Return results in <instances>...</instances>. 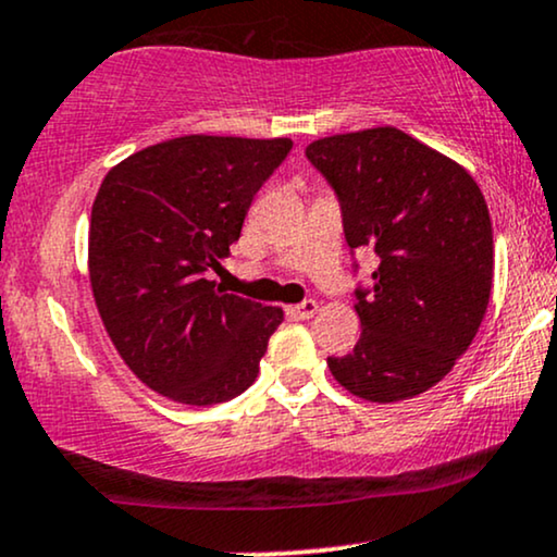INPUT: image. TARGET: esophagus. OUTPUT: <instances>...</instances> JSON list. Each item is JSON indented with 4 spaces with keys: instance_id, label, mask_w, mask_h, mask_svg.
<instances>
[{
    "instance_id": "esophagus-1",
    "label": "esophagus",
    "mask_w": 557,
    "mask_h": 557,
    "mask_svg": "<svg viewBox=\"0 0 557 557\" xmlns=\"http://www.w3.org/2000/svg\"><path fill=\"white\" fill-rule=\"evenodd\" d=\"M317 311H319V304H317V300H304V304H298V306H290V308H287V313H290L293 319H300V321H304V319H311L313 313H317Z\"/></svg>"
}]
</instances>
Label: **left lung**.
<instances>
[{
  "label": "left lung",
  "instance_id": "8db88e82",
  "mask_svg": "<svg viewBox=\"0 0 557 557\" xmlns=\"http://www.w3.org/2000/svg\"><path fill=\"white\" fill-rule=\"evenodd\" d=\"M306 156L337 191L347 246L379 253L373 287L355 293L360 339L326 366L360 399L418 397L451 371L485 317V197L457 160L397 126L321 137Z\"/></svg>",
  "mask_w": 557,
  "mask_h": 557
}]
</instances>
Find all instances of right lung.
Here are the masks:
<instances>
[{"label":"right lung","instance_id":"obj_1","mask_svg":"<svg viewBox=\"0 0 557 557\" xmlns=\"http://www.w3.org/2000/svg\"><path fill=\"white\" fill-rule=\"evenodd\" d=\"M287 137L184 134L106 173L90 214L87 272L129 371L181 405H218L253 384L283 308L220 290L207 272L240 236Z\"/></svg>","mask_w":557,"mask_h":557}]
</instances>
